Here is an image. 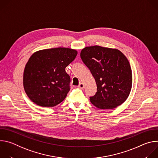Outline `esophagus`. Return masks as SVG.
Returning a JSON list of instances; mask_svg holds the SVG:
<instances>
[{
	"label": "esophagus",
	"instance_id": "obj_1",
	"mask_svg": "<svg viewBox=\"0 0 158 158\" xmlns=\"http://www.w3.org/2000/svg\"><path fill=\"white\" fill-rule=\"evenodd\" d=\"M78 87H79L80 89H83L84 88V84H83V83H80Z\"/></svg>",
	"mask_w": 158,
	"mask_h": 158
}]
</instances>
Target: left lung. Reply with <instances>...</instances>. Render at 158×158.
Wrapping results in <instances>:
<instances>
[{
    "label": "left lung",
    "mask_w": 158,
    "mask_h": 158,
    "mask_svg": "<svg viewBox=\"0 0 158 158\" xmlns=\"http://www.w3.org/2000/svg\"><path fill=\"white\" fill-rule=\"evenodd\" d=\"M80 56L97 85L96 94L90 97L91 103L110 109L125 102L131 91L132 74L124 54L117 49L94 46L82 49Z\"/></svg>",
    "instance_id": "obj_1"
}]
</instances>
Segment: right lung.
<instances>
[{"mask_svg": "<svg viewBox=\"0 0 158 158\" xmlns=\"http://www.w3.org/2000/svg\"><path fill=\"white\" fill-rule=\"evenodd\" d=\"M77 54L75 49L57 48L38 51L30 57L25 66L23 85L34 103L51 107L65 99L71 81L65 69Z\"/></svg>", "mask_w": 158, "mask_h": 158, "instance_id": "add662e5", "label": "right lung"}]
</instances>
